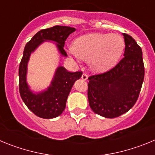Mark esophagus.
<instances>
[{"label":"esophagus","mask_w":155,"mask_h":155,"mask_svg":"<svg viewBox=\"0 0 155 155\" xmlns=\"http://www.w3.org/2000/svg\"><path fill=\"white\" fill-rule=\"evenodd\" d=\"M81 79L82 80L86 81L87 79V75L86 74H83L81 75Z\"/></svg>","instance_id":"obj_1"}]
</instances>
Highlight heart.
I'll list each match as a JSON object with an SVG mask.
<instances>
[{
  "mask_svg": "<svg viewBox=\"0 0 155 155\" xmlns=\"http://www.w3.org/2000/svg\"><path fill=\"white\" fill-rule=\"evenodd\" d=\"M124 48V41L120 35L90 33L74 41L72 50L79 58L88 61L90 68L96 72H103L116 64Z\"/></svg>",
  "mask_w": 155,
  "mask_h": 155,
  "instance_id": "heart-1",
  "label": "heart"
}]
</instances>
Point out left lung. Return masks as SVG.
I'll list each match as a JSON object with an SVG mask.
<instances>
[{"label":"left lung","mask_w":155,"mask_h":155,"mask_svg":"<svg viewBox=\"0 0 155 155\" xmlns=\"http://www.w3.org/2000/svg\"><path fill=\"white\" fill-rule=\"evenodd\" d=\"M123 35L125 41L124 58L109 71L88 78L90 107L105 118L118 117L134 106L144 78L141 48L130 35Z\"/></svg>","instance_id":"1"}]
</instances>
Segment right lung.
<instances>
[{
	"mask_svg": "<svg viewBox=\"0 0 155 155\" xmlns=\"http://www.w3.org/2000/svg\"><path fill=\"white\" fill-rule=\"evenodd\" d=\"M75 30L74 28L61 25L42 29L25 46L18 70L19 92L28 109L40 118H55L64 112L70 91L75 81L81 77L82 72H69L64 67H59L50 87L46 91L35 94L29 89L26 81L27 65L30 55L41 43L48 40L57 42L56 44L61 55L68 57L64 49L65 41Z\"/></svg>",
	"mask_w": 155,
	"mask_h": 155,
	"instance_id": "1",
	"label": "right lung"
}]
</instances>
